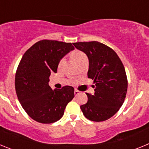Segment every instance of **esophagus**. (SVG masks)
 Listing matches in <instances>:
<instances>
[{
    "mask_svg": "<svg viewBox=\"0 0 149 149\" xmlns=\"http://www.w3.org/2000/svg\"><path fill=\"white\" fill-rule=\"evenodd\" d=\"M80 93H81V92H80V91L74 90V95H78L80 94Z\"/></svg>",
    "mask_w": 149,
    "mask_h": 149,
    "instance_id": "1",
    "label": "esophagus"
}]
</instances>
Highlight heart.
Returning a JSON list of instances; mask_svg holds the SVG:
<instances>
[{
  "mask_svg": "<svg viewBox=\"0 0 149 149\" xmlns=\"http://www.w3.org/2000/svg\"><path fill=\"white\" fill-rule=\"evenodd\" d=\"M72 56L77 64H79L82 60H85V59H87L86 55L85 54L83 51H79V50H74V51H72ZM63 61H64L63 59H61V60H60V62H59V66H61L62 64L63 63Z\"/></svg>",
  "mask_w": 149,
  "mask_h": 149,
  "instance_id": "b5f03b06",
  "label": "heart"
}]
</instances>
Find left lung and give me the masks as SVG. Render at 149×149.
I'll return each mask as SVG.
<instances>
[{
	"label": "left lung",
	"instance_id": "8db88e82",
	"mask_svg": "<svg viewBox=\"0 0 149 149\" xmlns=\"http://www.w3.org/2000/svg\"><path fill=\"white\" fill-rule=\"evenodd\" d=\"M73 45L87 55L88 77L95 84V93H86L87 102L81 106L83 113L93 122L110 119L119 110L126 97L127 79L125 67L117 54L106 45L96 41Z\"/></svg>",
	"mask_w": 149,
	"mask_h": 149
}]
</instances>
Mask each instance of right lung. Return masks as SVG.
Here are the masks:
<instances>
[{
	"mask_svg": "<svg viewBox=\"0 0 149 149\" xmlns=\"http://www.w3.org/2000/svg\"><path fill=\"white\" fill-rule=\"evenodd\" d=\"M74 49L70 42L44 39L22 56L15 73V92L23 109L33 120L43 124L60 120L74 97L72 86L53 90L48 85L51 72L56 73L60 60Z\"/></svg>",
	"mask_w": 149,
	"mask_h": 149,
	"instance_id": "obj_1",
	"label": "right lung"
}]
</instances>
